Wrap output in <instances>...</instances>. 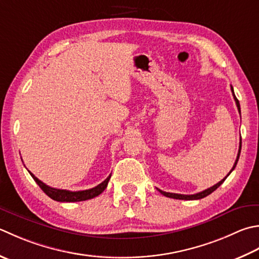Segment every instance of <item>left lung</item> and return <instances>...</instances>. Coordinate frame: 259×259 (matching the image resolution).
Here are the masks:
<instances>
[{
  "label": "left lung",
  "mask_w": 259,
  "mask_h": 259,
  "mask_svg": "<svg viewBox=\"0 0 259 259\" xmlns=\"http://www.w3.org/2000/svg\"><path fill=\"white\" fill-rule=\"evenodd\" d=\"M231 92H232V95H234V99H235V101H236V104H237V108H238V111H239V113H240V104H239V101H238V99L236 98V95H235V92H234V88H232L231 86ZM240 150H241V141H240V146H239V151H238V155H237V159H236V161H235V165H234V167H232V169L230 170V173L232 170L235 169V167H236V165H237V163H238V159H239V156H240ZM230 173L228 174L224 180H221L219 183H217L215 185H213V186H211V187H209V189H206V190H204V191H202V192H200V193H196V194H192V195H185V194H177V193H169V192H164V191H161V190H159V189H157L158 190L161 194L163 195H165V196H167V197H171V199H176V200H200V199H203V197H205V196H207L209 194H211L212 192L213 191H215L218 187H219L222 183H224V182L226 181V179L228 176L230 175Z\"/></svg>",
  "instance_id": "8db88e82"
}]
</instances>
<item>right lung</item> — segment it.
<instances>
[{
	"instance_id": "right-lung-1",
	"label": "right lung",
	"mask_w": 259,
	"mask_h": 259,
	"mask_svg": "<svg viewBox=\"0 0 259 259\" xmlns=\"http://www.w3.org/2000/svg\"><path fill=\"white\" fill-rule=\"evenodd\" d=\"M29 173L32 176V179L35 181V183L40 186V189H41L45 193L50 197V199L58 201V202H79V201H86V200L93 199V197L100 195L106 189V186H108V183L110 181V177H111V175H109L108 179L104 180L102 183L99 184L98 186L93 187V189L72 192V191H67V190H59V189H54V187H50L48 185H46L45 183H42L40 180H38L37 177H35L31 173V171H29Z\"/></svg>"
}]
</instances>
